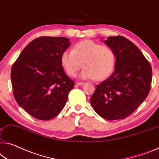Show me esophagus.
Wrapping results in <instances>:
<instances>
[{
    "label": "esophagus",
    "instance_id": "obj_1",
    "mask_svg": "<svg viewBox=\"0 0 159 159\" xmlns=\"http://www.w3.org/2000/svg\"><path fill=\"white\" fill-rule=\"evenodd\" d=\"M84 82H76L77 86H82V85H84Z\"/></svg>",
    "mask_w": 159,
    "mask_h": 159
}]
</instances>
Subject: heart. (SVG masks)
<instances>
[{
  "mask_svg": "<svg viewBox=\"0 0 159 159\" xmlns=\"http://www.w3.org/2000/svg\"><path fill=\"white\" fill-rule=\"evenodd\" d=\"M61 63L65 72L75 77L82 65V79H106L115 67L116 54L111 47L102 45L92 40L82 41L71 50L63 52Z\"/></svg>",
  "mask_w": 159,
  "mask_h": 159,
  "instance_id": "heart-1",
  "label": "heart"
}]
</instances>
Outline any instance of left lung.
<instances>
[{"label":"left lung","instance_id":"left-lung-1","mask_svg":"<svg viewBox=\"0 0 159 159\" xmlns=\"http://www.w3.org/2000/svg\"><path fill=\"white\" fill-rule=\"evenodd\" d=\"M104 43L115 52L114 71L97 85L90 103L105 119H125L147 97L152 69L141 50L123 36L108 37Z\"/></svg>","mask_w":159,"mask_h":159}]
</instances>
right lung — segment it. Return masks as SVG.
Masks as SVG:
<instances>
[{"label":"right lung","mask_w":159,"mask_h":159,"mask_svg":"<svg viewBox=\"0 0 159 159\" xmlns=\"http://www.w3.org/2000/svg\"><path fill=\"white\" fill-rule=\"evenodd\" d=\"M64 37H40L23 49L11 69V83L17 103L32 116L50 120L62 110L75 86L61 63L70 47Z\"/></svg>","instance_id":"1"}]
</instances>
